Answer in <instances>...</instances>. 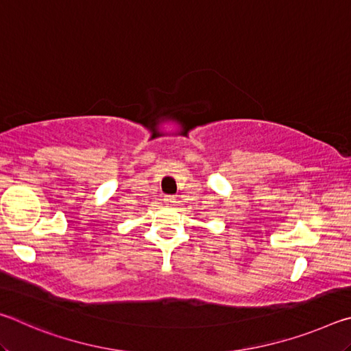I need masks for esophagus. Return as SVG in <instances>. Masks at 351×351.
I'll list each match as a JSON object with an SVG mask.
<instances>
[{"label": "esophagus", "instance_id": "34e87169", "mask_svg": "<svg viewBox=\"0 0 351 351\" xmlns=\"http://www.w3.org/2000/svg\"><path fill=\"white\" fill-rule=\"evenodd\" d=\"M164 203L165 204H173L175 203V197H171V195H165V197H164Z\"/></svg>", "mask_w": 351, "mask_h": 351}]
</instances>
